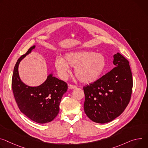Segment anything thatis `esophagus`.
I'll use <instances>...</instances> for the list:
<instances>
[{
    "instance_id": "34e87169",
    "label": "esophagus",
    "mask_w": 148,
    "mask_h": 148,
    "mask_svg": "<svg viewBox=\"0 0 148 148\" xmlns=\"http://www.w3.org/2000/svg\"><path fill=\"white\" fill-rule=\"evenodd\" d=\"M76 87H77V86H75V85H73V84H69V88H70V89L75 88Z\"/></svg>"
}]
</instances>
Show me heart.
I'll return each instance as SVG.
<instances>
[{"label": "heart", "instance_id": "b5f03b06", "mask_svg": "<svg viewBox=\"0 0 148 148\" xmlns=\"http://www.w3.org/2000/svg\"><path fill=\"white\" fill-rule=\"evenodd\" d=\"M54 64L61 76L65 77L71 66L75 68V75L78 80L90 84L96 82L106 68V60L101 53L83 51L67 53L63 59H56Z\"/></svg>", "mask_w": 148, "mask_h": 148}]
</instances>
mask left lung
I'll return each mask as SVG.
<instances>
[{
  "instance_id": "8db88e82",
  "label": "left lung",
  "mask_w": 148,
  "mask_h": 148,
  "mask_svg": "<svg viewBox=\"0 0 148 148\" xmlns=\"http://www.w3.org/2000/svg\"><path fill=\"white\" fill-rule=\"evenodd\" d=\"M113 64L116 66L109 73L83 87L84 112L96 123H108L119 116L131 99L133 78L129 62L117 53Z\"/></svg>"
}]
</instances>
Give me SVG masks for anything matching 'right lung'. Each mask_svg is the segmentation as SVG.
<instances>
[{"instance_id":"1","label":"right lung","mask_w":148,"mask_h":148,"mask_svg":"<svg viewBox=\"0 0 148 148\" xmlns=\"http://www.w3.org/2000/svg\"><path fill=\"white\" fill-rule=\"evenodd\" d=\"M35 48L31 47L17 61L12 78V88L21 112L34 122L46 123L51 122L59 113L60 104L68 86L51 74L38 87H30L21 80L18 73L20 61Z\"/></svg>"}]
</instances>
